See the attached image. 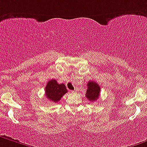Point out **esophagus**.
Wrapping results in <instances>:
<instances>
[{"instance_id":"esophagus-1","label":"esophagus","mask_w":147,"mask_h":147,"mask_svg":"<svg viewBox=\"0 0 147 147\" xmlns=\"http://www.w3.org/2000/svg\"><path fill=\"white\" fill-rule=\"evenodd\" d=\"M73 92H78V89H75V91H73Z\"/></svg>"}]
</instances>
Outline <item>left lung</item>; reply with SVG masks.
Returning <instances> with one entry per match:
<instances>
[{"label": "left lung", "instance_id": "obj_1", "mask_svg": "<svg viewBox=\"0 0 147 147\" xmlns=\"http://www.w3.org/2000/svg\"><path fill=\"white\" fill-rule=\"evenodd\" d=\"M88 89L86 91V96L90 102H94L97 100L100 96V87L94 81H88L87 83Z\"/></svg>", "mask_w": 147, "mask_h": 147}]
</instances>
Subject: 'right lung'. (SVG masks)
Returning <instances> with one entry per match:
<instances>
[{
	"label": "right lung",
	"mask_w": 147,
	"mask_h": 147,
	"mask_svg": "<svg viewBox=\"0 0 147 147\" xmlns=\"http://www.w3.org/2000/svg\"><path fill=\"white\" fill-rule=\"evenodd\" d=\"M67 92L64 84H59L55 79L50 80L45 87V96L50 101L58 102Z\"/></svg>",
	"instance_id": "obj_1"
}]
</instances>
